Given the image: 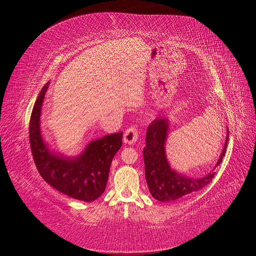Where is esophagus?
Wrapping results in <instances>:
<instances>
[{"label":"esophagus","instance_id":"34e87169","mask_svg":"<svg viewBox=\"0 0 256 256\" xmlns=\"http://www.w3.org/2000/svg\"><path fill=\"white\" fill-rule=\"evenodd\" d=\"M138 131L136 126L130 127L126 130L125 134H124V142L126 144H134L138 141Z\"/></svg>","mask_w":256,"mask_h":256}]
</instances>
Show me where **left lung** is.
<instances>
[{
    "label": "left lung",
    "mask_w": 256,
    "mask_h": 256,
    "mask_svg": "<svg viewBox=\"0 0 256 256\" xmlns=\"http://www.w3.org/2000/svg\"><path fill=\"white\" fill-rule=\"evenodd\" d=\"M168 132V120L157 118L147 128L146 146L143 150L145 177L150 194L160 202H172L194 193L212 180L214 172L212 171L204 177L193 178L178 174L170 166L166 156V141ZM228 141V129L226 141L224 144L218 166L226 154ZM216 168H214V170Z\"/></svg>",
    "instance_id": "1"
}]
</instances>
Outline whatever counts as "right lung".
<instances>
[{
	"label": "right lung",
	"mask_w": 256,
	"mask_h": 256,
	"mask_svg": "<svg viewBox=\"0 0 256 256\" xmlns=\"http://www.w3.org/2000/svg\"><path fill=\"white\" fill-rule=\"evenodd\" d=\"M49 83L40 90L30 120V150L38 172L58 191L76 200L92 202L102 194L111 162L122 144V132L92 141L76 158L51 152L40 134V113Z\"/></svg>",
	"instance_id": "obj_1"
}]
</instances>
